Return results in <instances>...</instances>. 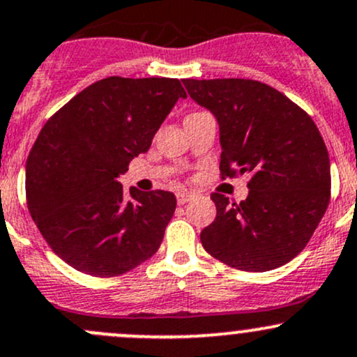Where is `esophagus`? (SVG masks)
Instances as JSON below:
<instances>
[{
    "label": "esophagus",
    "mask_w": 357,
    "mask_h": 357,
    "mask_svg": "<svg viewBox=\"0 0 357 357\" xmlns=\"http://www.w3.org/2000/svg\"><path fill=\"white\" fill-rule=\"evenodd\" d=\"M176 198H178L179 205H185V203L191 202V199H193V195L188 193V191H179V193L176 195Z\"/></svg>",
    "instance_id": "obj_1"
}]
</instances>
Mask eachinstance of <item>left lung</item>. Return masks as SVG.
<instances>
[{
	"label": "left lung",
	"mask_w": 357,
	"mask_h": 357,
	"mask_svg": "<svg viewBox=\"0 0 357 357\" xmlns=\"http://www.w3.org/2000/svg\"><path fill=\"white\" fill-rule=\"evenodd\" d=\"M183 84L218 121L222 176H250L238 205L211 195L217 217L199 234L203 248L241 271L287 264L308 244L331 199V160L319 128L298 105L259 81Z\"/></svg>",
	"instance_id": "obj_1"
}]
</instances>
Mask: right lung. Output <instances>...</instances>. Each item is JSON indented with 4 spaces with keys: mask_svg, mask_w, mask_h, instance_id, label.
Instances as JSON below:
<instances>
[{
    "mask_svg": "<svg viewBox=\"0 0 357 357\" xmlns=\"http://www.w3.org/2000/svg\"><path fill=\"white\" fill-rule=\"evenodd\" d=\"M179 98V79L112 76L40 130L26 159V203L50 249L74 269L119 276L159 249L176 197L137 188L127 195L116 178L149 151Z\"/></svg>",
    "mask_w": 357,
    "mask_h": 357,
    "instance_id": "obj_1",
    "label": "right lung"
}]
</instances>
